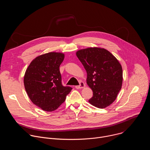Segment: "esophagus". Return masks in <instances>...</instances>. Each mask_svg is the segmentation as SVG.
Returning <instances> with one entry per match:
<instances>
[{
	"label": "esophagus",
	"instance_id": "1",
	"mask_svg": "<svg viewBox=\"0 0 150 150\" xmlns=\"http://www.w3.org/2000/svg\"><path fill=\"white\" fill-rule=\"evenodd\" d=\"M84 87H85V83L83 82H80L79 85H76L75 88L76 89H81V88H83Z\"/></svg>",
	"mask_w": 150,
	"mask_h": 150
}]
</instances>
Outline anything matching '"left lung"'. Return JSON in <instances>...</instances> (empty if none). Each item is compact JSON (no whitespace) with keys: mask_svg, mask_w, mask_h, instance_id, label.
I'll list each match as a JSON object with an SVG mask.
<instances>
[{"mask_svg":"<svg viewBox=\"0 0 150 150\" xmlns=\"http://www.w3.org/2000/svg\"><path fill=\"white\" fill-rule=\"evenodd\" d=\"M76 54L87 71V83L93 92L89 103L100 109L107 108L122 88L123 71L119 62L110 52L100 47L81 49Z\"/></svg>","mask_w":150,"mask_h":150,"instance_id":"8db88e82","label":"left lung"}]
</instances>
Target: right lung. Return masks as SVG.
<instances>
[{
	"label": "right lung",
	"instance_id": "add662e5",
	"mask_svg": "<svg viewBox=\"0 0 150 150\" xmlns=\"http://www.w3.org/2000/svg\"><path fill=\"white\" fill-rule=\"evenodd\" d=\"M64 57L59 52L41 54L33 60L25 71V91L31 101L44 111L56 110L72 89L62 83L59 67Z\"/></svg>",
	"mask_w": 150,
	"mask_h": 150
}]
</instances>
